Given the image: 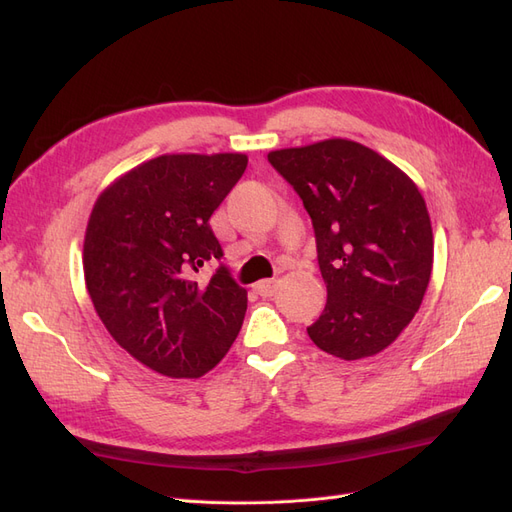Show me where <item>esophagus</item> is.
Listing matches in <instances>:
<instances>
[{
  "label": "esophagus",
  "mask_w": 512,
  "mask_h": 512,
  "mask_svg": "<svg viewBox=\"0 0 512 512\" xmlns=\"http://www.w3.org/2000/svg\"><path fill=\"white\" fill-rule=\"evenodd\" d=\"M254 290L260 294V297H271L275 292V280H262L254 286Z\"/></svg>",
  "instance_id": "esophagus-1"
}]
</instances>
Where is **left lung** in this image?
<instances>
[{
	"label": "left lung",
	"instance_id": "obj_1",
	"mask_svg": "<svg viewBox=\"0 0 512 512\" xmlns=\"http://www.w3.org/2000/svg\"><path fill=\"white\" fill-rule=\"evenodd\" d=\"M267 158L314 226L327 305L307 335L344 361L382 352L418 312L431 277L433 235L421 192L380 153L346 138Z\"/></svg>",
	"mask_w": 512,
	"mask_h": 512
}]
</instances>
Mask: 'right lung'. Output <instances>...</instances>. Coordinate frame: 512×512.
I'll return each instance as SVG.
<instances>
[{"mask_svg": "<svg viewBox=\"0 0 512 512\" xmlns=\"http://www.w3.org/2000/svg\"><path fill=\"white\" fill-rule=\"evenodd\" d=\"M247 166L243 153L160 156L119 177L91 211L83 269L89 297L115 342L168 378H200L235 342L247 290L222 265L213 211Z\"/></svg>", "mask_w": 512, "mask_h": 512, "instance_id": "add662e5", "label": "right lung"}]
</instances>
